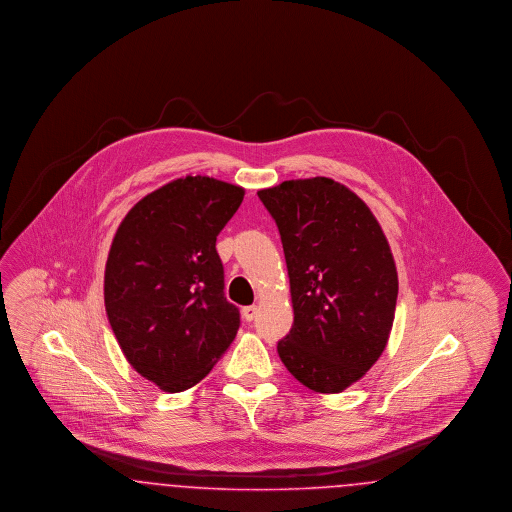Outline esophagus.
<instances>
[{"instance_id":"1","label":"esophagus","mask_w":512,"mask_h":512,"mask_svg":"<svg viewBox=\"0 0 512 512\" xmlns=\"http://www.w3.org/2000/svg\"><path fill=\"white\" fill-rule=\"evenodd\" d=\"M257 313H259L257 305H249V307L242 309V317H244V320H247V322H251L253 318L257 317Z\"/></svg>"}]
</instances>
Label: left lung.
I'll list each match as a JSON object with an SVG mask.
<instances>
[{
    "instance_id": "8db88e82",
    "label": "left lung",
    "mask_w": 512,
    "mask_h": 512,
    "mask_svg": "<svg viewBox=\"0 0 512 512\" xmlns=\"http://www.w3.org/2000/svg\"><path fill=\"white\" fill-rule=\"evenodd\" d=\"M276 220L290 276L293 326L278 355L295 380L340 393L361 380L390 338L397 270L365 201L332 178L257 192Z\"/></svg>"
}]
</instances>
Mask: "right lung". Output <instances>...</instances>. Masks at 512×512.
I'll return each instance as SVG.
<instances>
[{
  "instance_id": "1",
  "label": "right lung",
  "mask_w": 512,
  "mask_h": 512,
  "mask_svg": "<svg viewBox=\"0 0 512 512\" xmlns=\"http://www.w3.org/2000/svg\"><path fill=\"white\" fill-rule=\"evenodd\" d=\"M244 194L209 176L178 178L140 199L117 228L105 311L126 361L163 391L203 380L238 334L217 236Z\"/></svg>"
}]
</instances>
